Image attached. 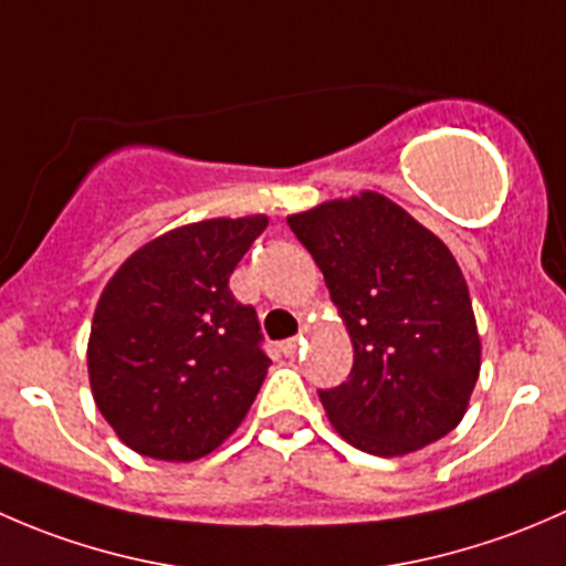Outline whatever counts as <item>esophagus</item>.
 Masks as SVG:
<instances>
[{
    "label": "esophagus",
    "instance_id": "obj_1",
    "mask_svg": "<svg viewBox=\"0 0 566 566\" xmlns=\"http://www.w3.org/2000/svg\"><path fill=\"white\" fill-rule=\"evenodd\" d=\"M301 347H304V336H293V339L282 342V353H284V356H290V358L298 356Z\"/></svg>",
    "mask_w": 566,
    "mask_h": 566
}]
</instances>
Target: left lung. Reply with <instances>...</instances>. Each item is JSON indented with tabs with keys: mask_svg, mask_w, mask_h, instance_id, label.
I'll use <instances>...</instances> for the list:
<instances>
[{
	"mask_svg": "<svg viewBox=\"0 0 566 566\" xmlns=\"http://www.w3.org/2000/svg\"><path fill=\"white\" fill-rule=\"evenodd\" d=\"M287 224L323 271L353 339L345 384L317 391L331 424L378 458L452 432L482 353L452 251L375 191L317 205Z\"/></svg>",
	"mask_w": 566,
	"mask_h": 566,
	"instance_id": "8db88e82",
	"label": "left lung"
}]
</instances>
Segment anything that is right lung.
I'll list each match as a JSON object with an SVG mask.
<instances>
[{
    "label": "right lung",
    "instance_id": "1",
    "mask_svg": "<svg viewBox=\"0 0 566 566\" xmlns=\"http://www.w3.org/2000/svg\"><path fill=\"white\" fill-rule=\"evenodd\" d=\"M265 227V216L177 227L106 284L90 331V386L134 452L199 460L249 413L271 358L230 276Z\"/></svg>",
    "mask_w": 566,
    "mask_h": 566
}]
</instances>
